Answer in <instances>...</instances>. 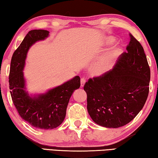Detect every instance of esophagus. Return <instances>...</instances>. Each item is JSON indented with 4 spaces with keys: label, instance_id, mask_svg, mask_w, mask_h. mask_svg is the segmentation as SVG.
Returning <instances> with one entry per match:
<instances>
[{
    "label": "esophagus",
    "instance_id": "1",
    "mask_svg": "<svg viewBox=\"0 0 158 158\" xmlns=\"http://www.w3.org/2000/svg\"><path fill=\"white\" fill-rule=\"evenodd\" d=\"M85 82H86L85 77H81V87L84 86V85H85Z\"/></svg>",
    "mask_w": 158,
    "mask_h": 158
}]
</instances>
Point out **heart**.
<instances>
[{
  "label": "heart",
  "instance_id": "b5f03b06",
  "mask_svg": "<svg viewBox=\"0 0 158 158\" xmlns=\"http://www.w3.org/2000/svg\"><path fill=\"white\" fill-rule=\"evenodd\" d=\"M117 54H118V51L116 50L113 51L112 53H111L110 55V59H113V58H114L117 55ZM109 66H110V65H109L108 62L102 61L99 63V64H97L94 67L93 71L94 73L97 75H100L102 73H103L104 72H105L106 70L109 69Z\"/></svg>",
  "mask_w": 158,
  "mask_h": 158
}]
</instances>
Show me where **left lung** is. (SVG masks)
Instances as JSON below:
<instances>
[{
	"instance_id": "8db88e82",
	"label": "left lung",
	"mask_w": 158,
	"mask_h": 158,
	"mask_svg": "<svg viewBox=\"0 0 158 158\" xmlns=\"http://www.w3.org/2000/svg\"><path fill=\"white\" fill-rule=\"evenodd\" d=\"M112 69L89 78L84 85L87 108L94 122L106 128L123 127L137 116L149 93L150 70L143 48L131 34Z\"/></svg>"
}]
</instances>
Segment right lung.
I'll return each instance as SVG.
<instances>
[{
	"mask_svg": "<svg viewBox=\"0 0 158 158\" xmlns=\"http://www.w3.org/2000/svg\"><path fill=\"white\" fill-rule=\"evenodd\" d=\"M48 31L31 30L15 51L11 59L9 85L12 100L21 118L32 127L52 129L64 121L70 98L81 86V78L76 76L71 81L50 89L47 93L31 98L25 90L23 70L29 48L33 44L44 40Z\"/></svg>",
	"mask_w": 158,
	"mask_h": 158,
	"instance_id": "1",
	"label": "right lung"
}]
</instances>
